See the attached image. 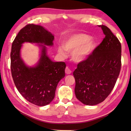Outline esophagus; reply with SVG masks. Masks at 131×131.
<instances>
[{"mask_svg": "<svg viewBox=\"0 0 131 131\" xmlns=\"http://www.w3.org/2000/svg\"><path fill=\"white\" fill-rule=\"evenodd\" d=\"M65 73L66 74H70L71 73V70L69 67H66L65 69Z\"/></svg>", "mask_w": 131, "mask_h": 131, "instance_id": "1", "label": "esophagus"}]
</instances>
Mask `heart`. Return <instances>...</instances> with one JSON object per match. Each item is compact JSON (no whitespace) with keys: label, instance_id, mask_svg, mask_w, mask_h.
Masks as SVG:
<instances>
[{"label":"heart","instance_id":"heart-1","mask_svg":"<svg viewBox=\"0 0 131 131\" xmlns=\"http://www.w3.org/2000/svg\"><path fill=\"white\" fill-rule=\"evenodd\" d=\"M91 37L84 34L71 35L67 39L63 46L58 47V52L63 57L66 56V51L71 52L73 60L81 62L85 60L95 48L96 42Z\"/></svg>","mask_w":131,"mask_h":131}]
</instances>
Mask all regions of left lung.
<instances>
[{
  "instance_id": "left-lung-1",
  "label": "left lung",
  "mask_w": 131,
  "mask_h": 131,
  "mask_svg": "<svg viewBox=\"0 0 131 131\" xmlns=\"http://www.w3.org/2000/svg\"><path fill=\"white\" fill-rule=\"evenodd\" d=\"M105 35L102 42L74 71L77 99L87 105L104 101L112 91L121 69V43L111 30L99 25Z\"/></svg>"
}]
</instances>
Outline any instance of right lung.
I'll return each instance as SVG.
<instances>
[{"label": "right lung", "instance_id": "add662e5", "mask_svg": "<svg viewBox=\"0 0 131 131\" xmlns=\"http://www.w3.org/2000/svg\"><path fill=\"white\" fill-rule=\"evenodd\" d=\"M53 39L54 36L43 27L28 24L20 30L12 45L10 69L16 87L27 101L40 106L53 100L58 83L65 75L66 63L53 62L46 54V46L41 45L43 49L39 62L34 68H29L21 60L20 49L24 42L52 46Z\"/></svg>", "mask_w": 131, "mask_h": 131}]
</instances>
